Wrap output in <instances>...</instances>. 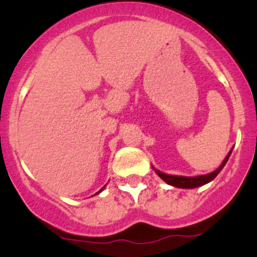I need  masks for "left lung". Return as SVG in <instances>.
Returning <instances> with one entry per match:
<instances>
[{"label": "left lung", "instance_id": "left-lung-1", "mask_svg": "<svg viewBox=\"0 0 257 257\" xmlns=\"http://www.w3.org/2000/svg\"><path fill=\"white\" fill-rule=\"evenodd\" d=\"M231 152H232V149L230 150L229 154H227L226 158L224 159V162L221 163V165H220L216 170H214V172L210 173V174H206V175H199V177H178V175L164 174V173H162L160 170H157L155 168H153V169L155 170V173H157V174L159 175V177L162 178L165 183L169 184V185L175 186V188L194 189V188H198V186L205 185V184H208L211 180H214V179L216 178V175L221 172L222 168L225 167V164H226L227 160H229V157H230V154H231Z\"/></svg>", "mask_w": 257, "mask_h": 257}]
</instances>
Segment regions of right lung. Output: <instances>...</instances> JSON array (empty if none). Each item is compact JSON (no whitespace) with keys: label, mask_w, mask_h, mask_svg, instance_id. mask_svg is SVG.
<instances>
[{"label":"right lung","mask_w":257,"mask_h":257,"mask_svg":"<svg viewBox=\"0 0 257 257\" xmlns=\"http://www.w3.org/2000/svg\"><path fill=\"white\" fill-rule=\"evenodd\" d=\"M100 191H102V190H100ZM100 191H98V193H100ZM98 193H97V194H98Z\"/></svg>","instance_id":"add662e5"}]
</instances>
